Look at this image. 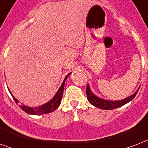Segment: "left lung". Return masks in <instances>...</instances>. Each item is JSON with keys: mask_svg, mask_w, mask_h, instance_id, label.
<instances>
[{"mask_svg": "<svg viewBox=\"0 0 148 148\" xmlns=\"http://www.w3.org/2000/svg\"><path fill=\"white\" fill-rule=\"evenodd\" d=\"M139 88H140V87H139ZM139 88L131 96H128V97L125 98V99H120V100H114H114H108V99H102L99 96L95 95L92 92L90 86L88 84L87 88H86V95H87V99H88V102L92 105H93L94 107H96V108H99V109H103V110H112V109H114V108L121 107V106L126 104L129 102L131 101L135 97L136 93L138 92Z\"/></svg>", "mask_w": 148, "mask_h": 148, "instance_id": "1", "label": "left lung"}]
</instances>
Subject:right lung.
<instances>
[{
  "label": "right lung",
  "mask_w": 148,
  "mask_h": 148,
  "mask_svg": "<svg viewBox=\"0 0 148 148\" xmlns=\"http://www.w3.org/2000/svg\"><path fill=\"white\" fill-rule=\"evenodd\" d=\"M71 73L68 74L65 77L64 80H63L62 85L60 86L58 91L56 92V93L55 94V96L52 98V99H50L49 101H48L45 103L38 106V107H28L27 105H24L21 103L20 105V108L22 110H24L26 113L29 114H33V115H40V114H45L51 113L52 111H54L56 109H57V108L61 103V100H62V96H63V90H64V85H65L66 80L67 79V77H69V75ZM10 94L12 95V98L14 99L15 102L18 104V100L16 98H15V96H13L12 93L11 92V91L8 88Z\"/></svg>",
  "instance_id": "obj_1"
}]
</instances>
